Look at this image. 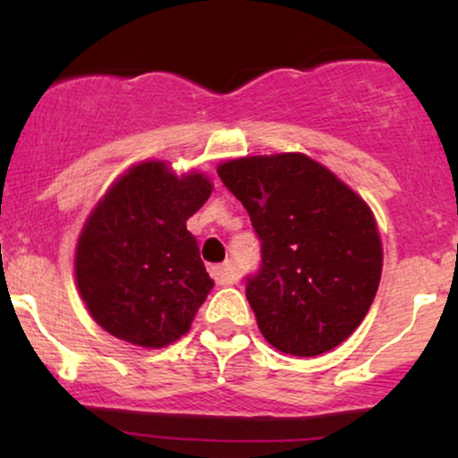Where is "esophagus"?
I'll return each instance as SVG.
<instances>
[{"label": "esophagus", "instance_id": "obj_1", "mask_svg": "<svg viewBox=\"0 0 458 458\" xmlns=\"http://www.w3.org/2000/svg\"><path fill=\"white\" fill-rule=\"evenodd\" d=\"M211 276L219 286H230V284L236 282V273L233 271V267H230L228 262H225V265L211 267Z\"/></svg>", "mask_w": 458, "mask_h": 458}]
</instances>
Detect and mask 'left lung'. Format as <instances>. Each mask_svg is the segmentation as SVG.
Masks as SVG:
<instances>
[{
  "mask_svg": "<svg viewBox=\"0 0 458 458\" xmlns=\"http://www.w3.org/2000/svg\"><path fill=\"white\" fill-rule=\"evenodd\" d=\"M217 174L260 239V269L247 277L245 295L267 343L297 357L344 343L381 280L383 247L368 204L301 152L225 161Z\"/></svg>",
  "mask_w": 458,
  "mask_h": 458,
  "instance_id": "8db88e82",
  "label": "left lung"
}]
</instances>
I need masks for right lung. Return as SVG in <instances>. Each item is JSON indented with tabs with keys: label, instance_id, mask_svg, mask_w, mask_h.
<instances>
[{
	"label": "right lung",
	"instance_id": "1",
	"mask_svg": "<svg viewBox=\"0 0 458 458\" xmlns=\"http://www.w3.org/2000/svg\"><path fill=\"white\" fill-rule=\"evenodd\" d=\"M211 191L204 174L178 178L163 161L138 163L107 189L75 254L79 293L105 331L146 349L187 334L213 288L187 219Z\"/></svg>",
	"mask_w": 458,
	"mask_h": 458
}]
</instances>
